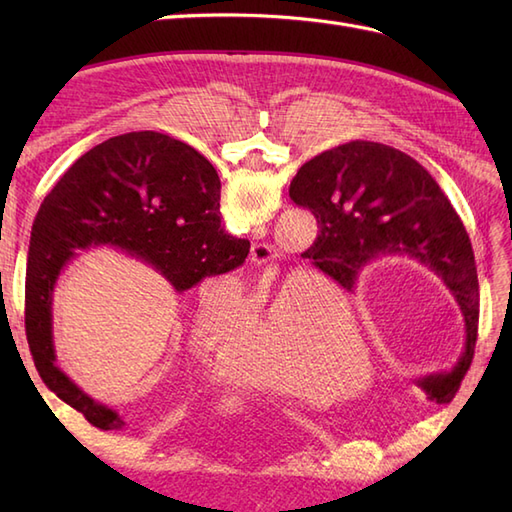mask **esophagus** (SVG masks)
I'll return each mask as SVG.
<instances>
[{"label": "esophagus", "mask_w": 512, "mask_h": 512, "mask_svg": "<svg viewBox=\"0 0 512 512\" xmlns=\"http://www.w3.org/2000/svg\"><path fill=\"white\" fill-rule=\"evenodd\" d=\"M275 257H277L275 248L268 246L266 242H257V244H253V250H250V259H253V264L257 268H264V277L270 275V268L268 266H270V262H273Z\"/></svg>", "instance_id": "obj_1"}]
</instances>
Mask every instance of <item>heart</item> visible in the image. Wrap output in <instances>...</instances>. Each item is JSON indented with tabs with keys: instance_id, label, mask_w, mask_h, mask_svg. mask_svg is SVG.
<instances>
[{
	"instance_id": "b5f03b06",
	"label": "heart",
	"mask_w": 512,
	"mask_h": 512,
	"mask_svg": "<svg viewBox=\"0 0 512 512\" xmlns=\"http://www.w3.org/2000/svg\"><path fill=\"white\" fill-rule=\"evenodd\" d=\"M242 301L239 281H220L202 292L193 321L200 354L222 363L235 350L226 363L231 380L299 398H314V389L347 394L358 380H367V347L352 317L336 306H321L310 286L292 279L264 281L248 299L237 336Z\"/></svg>"
}]
</instances>
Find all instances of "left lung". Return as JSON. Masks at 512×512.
Here are the masks:
<instances>
[{
    "instance_id": "1",
    "label": "left lung",
    "mask_w": 512,
    "mask_h": 512,
    "mask_svg": "<svg viewBox=\"0 0 512 512\" xmlns=\"http://www.w3.org/2000/svg\"><path fill=\"white\" fill-rule=\"evenodd\" d=\"M290 198L317 217L308 257L345 290L380 255H409L444 281L464 314V352L451 372L418 385L431 400L451 402L473 361L480 284L469 233L440 184L405 151L352 140L308 160L290 182Z\"/></svg>"
}]
</instances>
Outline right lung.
Here are the masks:
<instances>
[{
    "label": "right lung",
    "mask_w": 512,
    "mask_h": 512,
    "mask_svg": "<svg viewBox=\"0 0 512 512\" xmlns=\"http://www.w3.org/2000/svg\"><path fill=\"white\" fill-rule=\"evenodd\" d=\"M116 246L178 292L246 262L250 242L220 222V178L202 154L158 132L114 136L83 154L46 195L26 266V336L43 383L99 429L123 420L54 365L52 292L74 250Z\"/></svg>",
    "instance_id": "right-lung-1"
}]
</instances>
